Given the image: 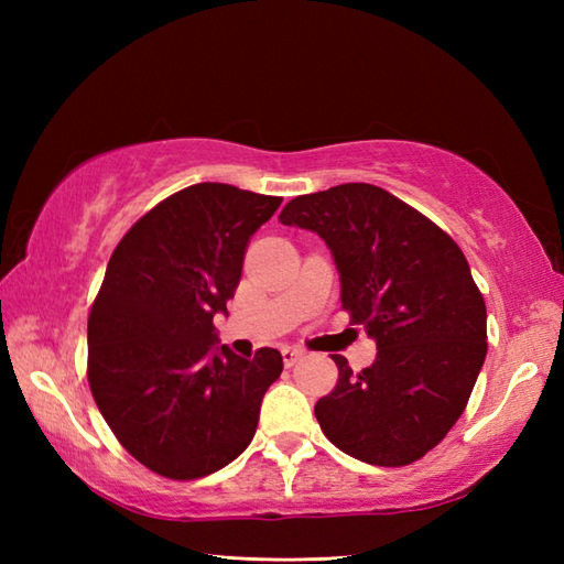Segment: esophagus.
Returning a JSON list of instances; mask_svg holds the SVG:
<instances>
[{
  "label": "esophagus",
  "instance_id": "1",
  "mask_svg": "<svg viewBox=\"0 0 564 564\" xmlns=\"http://www.w3.org/2000/svg\"><path fill=\"white\" fill-rule=\"evenodd\" d=\"M281 354H283V364H285V366H289V368H291V366H295V364H297V361H301V358L305 356L303 351H297V349H291V346H285V349H283Z\"/></svg>",
  "mask_w": 564,
  "mask_h": 564
}]
</instances>
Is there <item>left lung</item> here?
<instances>
[{
  "label": "left lung",
  "mask_w": 564,
  "mask_h": 564,
  "mask_svg": "<svg viewBox=\"0 0 564 564\" xmlns=\"http://www.w3.org/2000/svg\"><path fill=\"white\" fill-rule=\"evenodd\" d=\"M283 225L317 232L341 279V307L378 356L315 404L325 436L370 465H410L465 412L487 356V307L470 267L436 223L373 184L297 196Z\"/></svg>",
  "instance_id": "8db88e82"
}]
</instances>
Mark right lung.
I'll list each match as a JSON object with an SVG mask.
<instances>
[{"label": "right lung", "instance_id": "1", "mask_svg": "<svg viewBox=\"0 0 564 564\" xmlns=\"http://www.w3.org/2000/svg\"><path fill=\"white\" fill-rule=\"evenodd\" d=\"M279 196L194 184L158 203L113 249L87 322L89 388L121 446L170 480L242 453L283 358L215 346L213 317L242 279L251 235Z\"/></svg>", "mask_w": 564, "mask_h": 564}]
</instances>
